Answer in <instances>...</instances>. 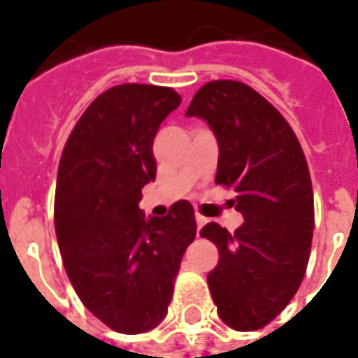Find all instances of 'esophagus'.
<instances>
[{
    "instance_id": "obj_1",
    "label": "esophagus",
    "mask_w": 358,
    "mask_h": 358,
    "mask_svg": "<svg viewBox=\"0 0 358 358\" xmlns=\"http://www.w3.org/2000/svg\"><path fill=\"white\" fill-rule=\"evenodd\" d=\"M195 221H196V230H201L202 227H204V224L208 223V219L204 217V215H201V213H196Z\"/></svg>"
}]
</instances>
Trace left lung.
<instances>
[{"label": "left lung", "mask_w": 358, "mask_h": 358, "mask_svg": "<svg viewBox=\"0 0 358 358\" xmlns=\"http://www.w3.org/2000/svg\"><path fill=\"white\" fill-rule=\"evenodd\" d=\"M185 115L206 120L215 135V184L234 187L230 202L245 221L234 234L202 227L219 250L210 294L229 327L256 331L284 310L305 277L314 230L305 154L282 115L239 81L206 83Z\"/></svg>", "instance_id": "8db88e82"}]
</instances>
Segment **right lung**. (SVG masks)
<instances>
[{
    "instance_id": "obj_1",
    "label": "right lung",
    "mask_w": 358,
    "mask_h": 358,
    "mask_svg": "<svg viewBox=\"0 0 358 358\" xmlns=\"http://www.w3.org/2000/svg\"><path fill=\"white\" fill-rule=\"evenodd\" d=\"M180 102L169 87H113L81 115L59 162L53 217L64 269L81 303L117 333L163 322L196 234L187 201L165 217L139 208L141 189L156 180L159 124Z\"/></svg>"
}]
</instances>
